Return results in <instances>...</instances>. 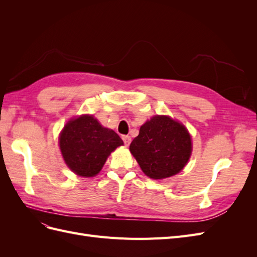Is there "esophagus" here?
<instances>
[{"mask_svg":"<svg viewBox=\"0 0 257 257\" xmlns=\"http://www.w3.org/2000/svg\"><path fill=\"white\" fill-rule=\"evenodd\" d=\"M122 139H123V143H124V145L125 146H128L130 144H131V137L130 136H127V135H124V136H122Z\"/></svg>","mask_w":257,"mask_h":257,"instance_id":"esophagus-1","label":"esophagus"}]
</instances>
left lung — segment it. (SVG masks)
Listing matches in <instances>:
<instances>
[{"instance_id":"obj_1","label":"left lung","mask_w":257,"mask_h":257,"mask_svg":"<svg viewBox=\"0 0 257 257\" xmlns=\"http://www.w3.org/2000/svg\"><path fill=\"white\" fill-rule=\"evenodd\" d=\"M130 151L145 175L158 180L181 172L191 157L192 139L183 124L154 115L141 126Z\"/></svg>"}]
</instances>
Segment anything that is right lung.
<instances>
[{
    "instance_id": "1",
    "label": "right lung",
    "mask_w": 257,
    "mask_h": 257,
    "mask_svg": "<svg viewBox=\"0 0 257 257\" xmlns=\"http://www.w3.org/2000/svg\"><path fill=\"white\" fill-rule=\"evenodd\" d=\"M66 165L80 177H94L109 154L123 145L114 131L100 125L93 115L83 114L69 120L59 137Z\"/></svg>"
}]
</instances>
